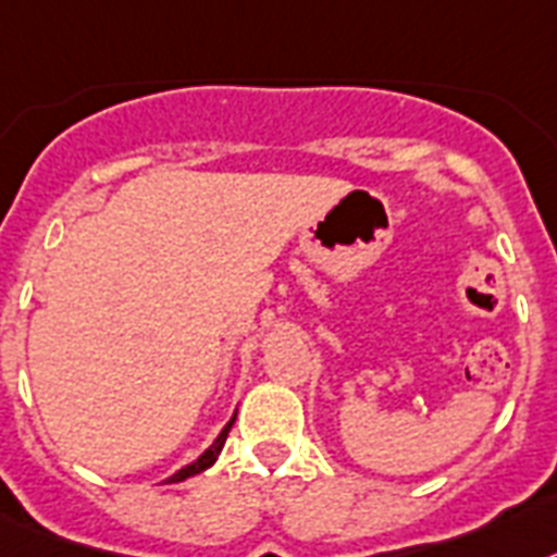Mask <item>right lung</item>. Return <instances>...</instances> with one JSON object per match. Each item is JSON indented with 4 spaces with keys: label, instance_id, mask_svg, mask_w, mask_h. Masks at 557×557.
<instances>
[{
    "label": "right lung",
    "instance_id": "obj_1",
    "mask_svg": "<svg viewBox=\"0 0 557 557\" xmlns=\"http://www.w3.org/2000/svg\"><path fill=\"white\" fill-rule=\"evenodd\" d=\"M233 421H236V416L230 418L227 424H224L222 433H219V438H215L213 444H210V447H207L199 458H196V461L187 463V467H182V470H178L176 475H170L164 484H178V481H185V478H190V475H199V472H205L207 467H213L215 458H219V453H222L224 441H227V433H230V426H233Z\"/></svg>",
    "mask_w": 557,
    "mask_h": 557
}]
</instances>
